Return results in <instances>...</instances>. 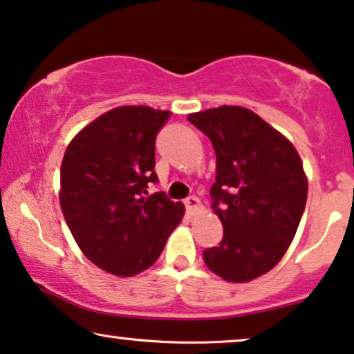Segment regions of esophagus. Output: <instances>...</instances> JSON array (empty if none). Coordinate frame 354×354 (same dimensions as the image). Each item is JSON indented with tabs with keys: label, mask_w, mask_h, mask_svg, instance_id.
<instances>
[{
	"label": "esophagus",
	"mask_w": 354,
	"mask_h": 354,
	"mask_svg": "<svg viewBox=\"0 0 354 354\" xmlns=\"http://www.w3.org/2000/svg\"><path fill=\"white\" fill-rule=\"evenodd\" d=\"M185 204H186L187 214H189V215H194V214H197V212H201V210H202V204H201V201L197 199L196 196L187 197V199L185 201Z\"/></svg>",
	"instance_id": "1"
}]
</instances>
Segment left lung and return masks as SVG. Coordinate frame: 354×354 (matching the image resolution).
I'll return each instance as SVG.
<instances>
[{
	"label": "left lung",
	"mask_w": 354,
	"mask_h": 354,
	"mask_svg": "<svg viewBox=\"0 0 354 354\" xmlns=\"http://www.w3.org/2000/svg\"><path fill=\"white\" fill-rule=\"evenodd\" d=\"M212 140L216 178L212 209L223 225L218 246L205 249L215 275L246 283L272 270L293 241L308 199V176L295 145L243 106L187 115Z\"/></svg>",
	"instance_id": "1"
}]
</instances>
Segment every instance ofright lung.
Here are the masks:
<instances>
[{
    "label": "right lung",
    "mask_w": 354,
    "mask_h": 354,
    "mask_svg": "<svg viewBox=\"0 0 354 354\" xmlns=\"http://www.w3.org/2000/svg\"><path fill=\"white\" fill-rule=\"evenodd\" d=\"M171 113L144 105L113 108L79 131L61 163L59 204L84 256L116 277L152 267L185 216L157 181L155 136Z\"/></svg>",
    "instance_id": "right-lung-1"
}]
</instances>
